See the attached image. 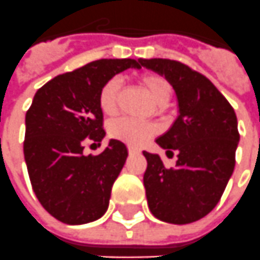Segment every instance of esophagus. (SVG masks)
I'll list each match as a JSON object with an SVG mask.
<instances>
[{"instance_id": "obj_1", "label": "esophagus", "mask_w": 260, "mask_h": 260, "mask_svg": "<svg viewBox=\"0 0 260 260\" xmlns=\"http://www.w3.org/2000/svg\"><path fill=\"white\" fill-rule=\"evenodd\" d=\"M140 153V150H137V148H133V147H128V154H137Z\"/></svg>"}]
</instances>
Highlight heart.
Segmentation results:
<instances>
[{"label":"heart","mask_w":260,"mask_h":260,"mask_svg":"<svg viewBox=\"0 0 260 260\" xmlns=\"http://www.w3.org/2000/svg\"><path fill=\"white\" fill-rule=\"evenodd\" d=\"M139 80L155 105L164 106L171 99L173 86L164 76L157 73H144ZM120 98H121V80L119 78L109 79L100 90V110L109 117L116 116L119 112ZM155 132L157 127L153 123L128 119V117L114 120L109 126V134L113 139L123 141L130 147H141L143 144L147 143L151 136L155 134Z\"/></svg>","instance_id":"1"}]
</instances>
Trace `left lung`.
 <instances>
[{"instance_id": "left-lung-1", "label": "left lung", "mask_w": 260, "mask_h": 260, "mask_svg": "<svg viewBox=\"0 0 260 260\" xmlns=\"http://www.w3.org/2000/svg\"><path fill=\"white\" fill-rule=\"evenodd\" d=\"M140 63L166 76L180 109L171 128L155 140L167 154L177 153L175 167L166 168L158 154L143 151L148 208L164 222H195L215 208L234 173L236 114L214 83L189 66L160 58L140 59Z\"/></svg>"}]
</instances>
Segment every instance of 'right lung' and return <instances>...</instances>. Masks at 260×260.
<instances>
[{
	"instance_id": "obj_1",
	"label": "right lung",
	"mask_w": 260,
	"mask_h": 260,
	"mask_svg": "<svg viewBox=\"0 0 260 260\" xmlns=\"http://www.w3.org/2000/svg\"><path fill=\"white\" fill-rule=\"evenodd\" d=\"M128 68H141L140 60L100 59L58 75L35 93L26 112L24 155L29 180L41 205L60 222H92L107 211L127 147L112 139L99 155H85L83 148L106 136L102 87Z\"/></svg>"
}]
</instances>
